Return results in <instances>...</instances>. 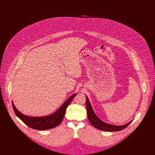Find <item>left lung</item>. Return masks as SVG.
<instances>
[{"label":"left lung","mask_w":155,"mask_h":155,"mask_svg":"<svg viewBox=\"0 0 155 155\" xmlns=\"http://www.w3.org/2000/svg\"><path fill=\"white\" fill-rule=\"evenodd\" d=\"M86 110H87V118L89 120L90 123L96 128L102 130L108 131V132H115V131H120L124 129H125L132 121H129V123L121 126L114 125L111 124L107 123L102 120H101L95 114L94 110L92 108V106L90 104V102L88 99V97L86 96Z\"/></svg>","instance_id":"obj_1"}]
</instances>
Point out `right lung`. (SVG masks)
Wrapping results in <instances>:
<instances>
[{"label":"right lung","mask_w":155,"mask_h":155,"mask_svg":"<svg viewBox=\"0 0 155 155\" xmlns=\"http://www.w3.org/2000/svg\"><path fill=\"white\" fill-rule=\"evenodd\" d=\"M77 93L71 96L54 113L45 117H29L21 113L12 101V106L16 116L31 128L37 130H47L58 126L62 121L65 110Z\"/></svg>","instance_id":"right-lung-1"}]
</instances>
